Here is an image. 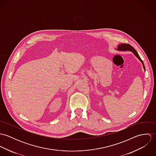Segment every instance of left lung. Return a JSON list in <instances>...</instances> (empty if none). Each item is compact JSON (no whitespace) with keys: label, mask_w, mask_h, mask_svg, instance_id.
<instances>
[{"label":"left lung","mask_w":156,"mask_h":156,"mask_svg":"<svg viewBox=\"0 0 156 156\" xmlns=\"http://www.w3.org/2000/svg\"><path fill=\"white\" fill-rule=\"evenodd\" d=\"M117 50H120V51H121V50H122V51H127H127H132V52L133 53L134 55L140 60V61L142 62V66H143L144 68V70L145 71V66H144V62H143L142 60L140 59V58L139 55H138L137 52L136 51V50L131 45L128 44H124V43H123V44H120L118 46Z\"/></svg>","instance_id":"1"}]
</instances>
